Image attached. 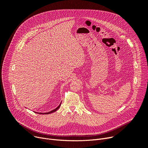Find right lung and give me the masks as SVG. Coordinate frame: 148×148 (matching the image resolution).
<instances>
[{"label":"right lung","instance_id":"right-lung-1","mask_svg":"<svg viewBox=\"0 0 148 148\" xmlns=\"http://www.w3.org/2000/svg\"><path fill=\"white\" fill-rule=\"evenodd\" d=\"M60 105H61V103L59 104V106L56 108H55V109L54 110H52V111H51V112H47V113H39V114H50V113H53V112H56L57 110H58L59 108V107H60Z\"/></svg>","mask_w":148,"mask_h":148}]
</instances>
